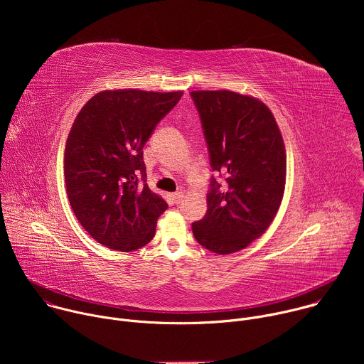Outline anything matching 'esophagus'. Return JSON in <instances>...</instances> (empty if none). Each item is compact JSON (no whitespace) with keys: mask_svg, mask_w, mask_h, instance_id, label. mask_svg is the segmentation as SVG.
Wrapping results in <instances>:
<instances>
[{"mask_svg":"<svg viewBox=\"0 0 364 364\" xmlns=\"http://www.w3.org/2000/svg\"><path fill=\"white\" fill-rule=\"evenodd\" d=\"M171 197H173L174 204H180V203L183 201V197H184V196H183V193H181V191H177V193H174Z\"/></svg>","mask_w":364,"mask_h":364,"instance_id":"34e87169","label":"esophagus"}]
</instances>
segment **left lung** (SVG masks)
Wrapping results in <instances>:
<instances>
[{"mask_svg":"<svg viewBox=\"0 0 364 364\" xmlns=\"http://www.w3.org/2000/svg\"><path fill=\"white\" fill-rule=\"evenodd\" d=\"M209 149L207 212L191 225L196 240L218 255L237 252L262 236L282 201L287 154L264 102L230 90L190 92Z\"/></svg>","mask_w":364,"mask_h":364,"instance_id":"1","label":"left lung"}]
</instances>
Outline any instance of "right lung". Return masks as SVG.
<instances>
[{
  "instance_id": "right-lung-1",
  "label": "right lung",
  "mask_w": 364,
  "mask_h": 364,
  "mask_svg": "<svg viewBox=\"0 0 364 364\" xmlns=\"http://www.w3.org/2000/svg\"><path fill=\"white\" fill-rule=\"evenodd\" d=\"M183 92L105 90L77 114L65 149V180L73 213L109 249L131 252L155 235L168 204L146 184L144 145Z\"/></svg>"
}]
</instances>
